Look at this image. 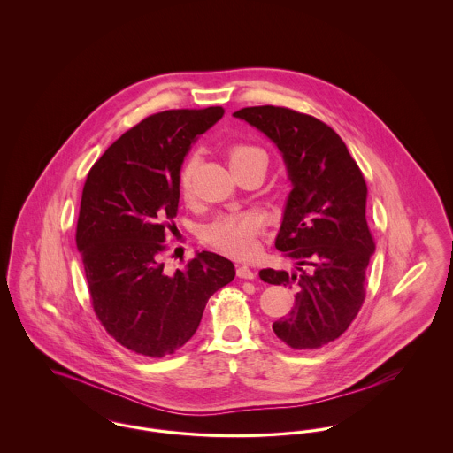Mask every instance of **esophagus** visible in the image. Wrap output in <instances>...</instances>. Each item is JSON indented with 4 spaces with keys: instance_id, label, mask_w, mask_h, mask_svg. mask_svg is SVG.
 Returning a JSON list of instances; mask_svg holds the SVG:
<instances>
[{
    "instance_id": "1",
    "label": "esophagus",
    "mask_w": 453,
    "mask_h": 453,
    "mask_svg": "<svg viewBox=\"0 0 453 453\" xmlns=\"http://www.w3.org/2000/svg\"><path fill=\"white\" fill-rule=\"evenodd\" d=\"M237 276L243 278V280H254L256 278V272H252L249 266H239L237 268Z\"/></svg>"
}]
</instances>
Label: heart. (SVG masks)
I'll return each instance as SVG.
<instances>
[{
  "label": "heart",
  "mask_w": 453,
  "mask_h": 453,
  "mask_svg": "<svg viewBox=\"0 0 453 453\" xmlns=\"http://www.w3.org/2000/svg\"><path fill=\"white\" fill-rule=\"evenodd\" d=\"M265 156L261 150L252 146H234L228 152V161L232 170L237 168L242 163L256 157ZM197 166V156L190 154L180 172V188L185 196L192 192V179ZM261 230V219L256 214H226L218 218L206 228V241L212 247L219 249L221 252L245 259L250 257L256 250V235Z\"/></svg>",
  "instance_id": "b5f03b06"
}]
</instances>
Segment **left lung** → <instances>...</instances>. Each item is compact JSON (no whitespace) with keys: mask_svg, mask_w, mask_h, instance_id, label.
I'll use <instances>...</instances> for the list:
<instances>
[{"mask_svg":"<svg viewBox=\"0 0 453 453\" xmlns=\"http://www.w3.org/2000/svg\"><path fill=\"white\" fill-rule=\"evenodd\" d=\"M234 117L272 141L292 183L274 247L296 259V270L259 273L266 283L297 287L292 311L273 332L292 349H319L350 326L364 301L374 254L365 181L340 135L314 117L278 106L243 108Z\"/></svg>","mask_w":453,"mask_h":453,"instance_id":"left-lung-1","label":"left lung"}]
</instances>
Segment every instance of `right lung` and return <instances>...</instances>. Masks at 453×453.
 <instances>
[{"instance_id": "1", "label": "right lung", "mask_w": 453, "mask_h": 453, "mask_svg": "<svg viewBox=\"0 0 453 453\" xmlns=\"http://www.w3.org/2000/svg\"><path fill=\"white\" fill-rule=\"evenodd\" d=\"M221 106L170 110L141 121L92 166L77 221V247L92 307L106 332L150 357L173 354L199 328L235 266L214 252L173 274L159 261L177 216L180 170L192 144L223 117Z\"/></svg>"}]
</instances>
